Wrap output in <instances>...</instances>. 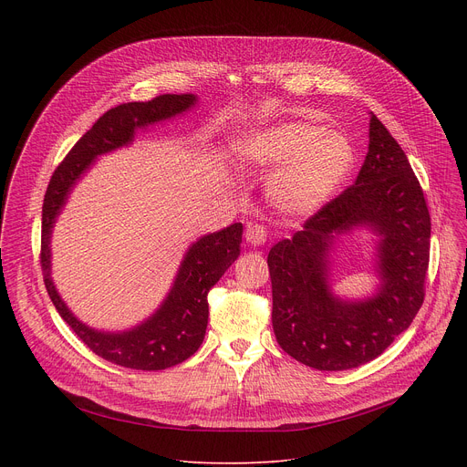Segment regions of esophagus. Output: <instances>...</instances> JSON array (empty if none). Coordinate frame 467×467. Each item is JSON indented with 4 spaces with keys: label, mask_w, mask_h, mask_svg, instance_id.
<instances>
[{
    "label": "esophagus",
    "mask_w": 467,
    "mask_h": 467,
    "mask_svg": "<svg viewBox=\"0 0 467 467\" xmlns=\"http://www.w3.org/2000/svg\"><path fill=\"white\" fill-rule=\"evenodd\" d=\"M265 238H268V233H265V229L258 223H253L245 229V240L251 245H262L265 242Z\"/></svg>",
    "instance_id": "esophagus-1"
}]
</instances>
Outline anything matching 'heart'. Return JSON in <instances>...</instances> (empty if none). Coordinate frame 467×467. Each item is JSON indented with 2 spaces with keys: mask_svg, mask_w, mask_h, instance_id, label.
Masks as SVG:
<instances>
[{
  "mask_svg": "<svg viewBox=\"0 0 467 467\" xmlns=\"http://www.w3.org/2000/svg\"><path fill=\"white\" fill-rule=\"evenodd\" d=\"M240 159L256 171H274L272 202L286 214L310 216L323 209L355 168V148L342 132L321 125L286 121L247 132Z\"/></svg>",
  "mask_w": 467,
  "mask_h": 467,
  "instance_id": "b5f03b06",
  "label": "heart"
}]
</instances>
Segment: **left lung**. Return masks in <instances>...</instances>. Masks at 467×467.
I'll return each mask as SVG.
<instances>
[{"label": "left lung", "instance_id": "1", "mask_svg": "<svg viewBox=\"0 0 467 467\" xmlns=\"http://www.w3.org/2000/svg\"><path fill=\"white\" fill-rule=\"evenodd\" d=\"M368 226L379 236V292L342 302L327 286V251L338 234ZM431 216L412 166L380 119L355 184L268 254L274 332L283 351L321 371L358 368L405 332L425 297Z\"/></svg>", "mask_w": 467, "mask_h": 467}]
</instances>
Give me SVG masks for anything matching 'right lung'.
<instances>
[{"instance_id":"right-lung-1","label":"right lung","mask_w":467,"mask_h":467,"mask_svg":"<svg viewBox=\"0 0 467 467\" xmlns=\"http://www.w3.org/2000/svg\"><path fill=\"white\" fill-rule=\"evenodd\" d=\"M195 101L193 94H162L151 101L123 103L107 110L57 166L44 195L40 264L46 290L79 340L116 366L159 371L184 362L199 349L209 323V290L240 254L242 223H233L192 244L161 308L142 325L123 332H101L85 325L60 299L51 281V229L70 190L98 155L130 144L139 127L173 118L193 107Z\"/></svg>"}]
</instances>
